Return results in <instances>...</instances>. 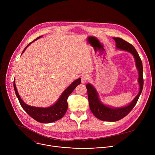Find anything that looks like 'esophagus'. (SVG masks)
Returning a JSON list of instances; mask_svg holds the SVG:
<instances>
[{
    "instance_id": "1",
    "label": "esophagus",
    "mask_w": 155,
    "mask_h": 155,
    "mask_svg": "<svg viewBox=\"0 0 155 155\" xmlns=\"http://www.w3.org/2000/svg\"><path fill=\"white\" fill-rule=\"evenodd\" d=\"M88 78H89V77H88V75L87 74H83L81 77V83H85L87 81Z\"/></svg>"
}]
</instances>
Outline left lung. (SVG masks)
<instances>
[{
    "label": "left lung",
    "mask_w": 155,
    "mask_h": 155,
    "mask_svg": "<svg viewBox=\"0 0 155 155\" xmlns=\"http://www.w3.org/2000/svg\"><path fill=\"white\" fill-rule=\"evenodd\" d=\"M116 43V48L126 51L134 56L136 65L139 74L138 83L139 84V91L135 98L129 104L121 107H112L102 103L99 98V94L96 88L90 83L86 84L88 101L90 108L94 115L102 121H117L126 117L136 105L140 95L142 91L143 86V66L142 62L135 48L131 44L119 37H114Z\"/></svg>",
    "instance_id": "left-lung-1"
}]
</instances>
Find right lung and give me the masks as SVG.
Returning <instances> with one entry per match:
<instances>
[{
	"mask_svg": "<svg viewBox=\"0 0 155 155\" xmlns=\"http://www.w3.org/2000/svg\"><path fill=\"white\" fill-rule=\"evenodd\" d=\"M42 36V35H41ZM41 36L37 37L34 41L29 43L26 47V48L23 51V54L26 49L28 48L29 45L34 42V41L40 38ZM81 83V78H79L76 80L74 81L66 89L63 91L61 94L58 101L52 105L48 107H33L26 104L19 96L18 90L16 89V86L15 84V80H14L13 86L14 90L15 91V94L19 101V103L23 107V108L25 110L26 112L32 118L36 120L38 122L41 123H50L52 122H54L62 118L65 114L67 112L68 108V104L67 102L68 98L69 96L72 93V91L75 90V88L80 84Z\"/></svg>",
	"mask_w": 155,
	"mask_h": 155,
	"instance_id": "right-lung-1",
	"label": "right lung"
}]
</instances>
